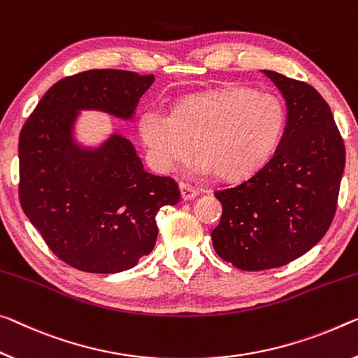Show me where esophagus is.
Masks as SVG:
<instances>
[{
  "instance_id": "34e87169",
  "label": "esophagus",
  "mask_w": 358,
  "mask_h": 358,
  "mask_svg": "<svg viewBox=\"0 0 358 358\" xmlns=\"http://www.w3.org/2000/svg\"><path fill=\"white\" fill-rule=\"evenodd\" d=\"M179 187H180V196H182V200H194V198L198 195V190L195 187L184 182H180Z\"/></svg>"
}]
</instances>
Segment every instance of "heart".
<instances>
[{
	"instance_id": "heart-1",
	"label": "heart",
	"mask_w": 358,
	"mask_h": 358,
	"mask_svg": "<svg viewBox=\"0 0 358 358\" xmlns=\"http://www.w3.org/2000/svg\"><path fill=\"white\" fill-rule=\"evenodd\" d=\"M283 103L267 92L225 86L180 99L173 113L147 108L137 120V134L147 162L169 173L198 153L200 173L238 180L266 163L283 134Z\"/></svg>"
}]
</instances>
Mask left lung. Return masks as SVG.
I'll return each mask as SVG.
<instances>
[{
    "mask_svg": "<svg viewBox=\"0 0 358 358\" xmlns=\"http://www.w3.org/2000/svg\"><path fill=\"white\" fill-rule=\"evenodd\" d=\"M287 101L277 150L250 179L217 190L221 222L211 232L224 261L248 272L282 267L313 248L338 206L344 141L317 90L264 70Z\"/></svg>",
    "mask_w": 358,
    "mask_h": 358,
    "instance_id": "obj_1",
    "label": "left lung"
}]
</instances>
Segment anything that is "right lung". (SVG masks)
<instances>
[{
	"mask_svg": "<svg viewBox=\"0 0 358 358\" xmlns=\"http://www.w3.org/2000/svg\"><path fill=\"white\" fill-rule=\"evenodd\" d=\"M155 76L99 69L65 76L27 120L19 137V198L54 255L91 273L134 267L153 250L155 216L176 205L179 185L147 173L126 137L112 134L97 148L73 139L80 110L131 120Z\"/></svg>",
	"mask_w": 358,
	"mask_h": 358,
	"instance_id": "obj_1",
	"label": "right lung"
}]
</instances>
